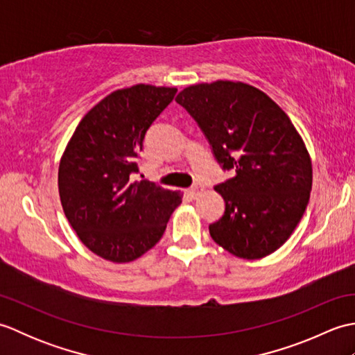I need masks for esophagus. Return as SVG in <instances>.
Masks as SVG:
<instances>
[{
  "instance_id": "esophagus-1",
  "label": "esophagus",
  "mask_w": 355,
  "mask_h": 355,
  "mask_svg": "<svg viewBox=\"0 0 355 355\" xmlns=\"http://www.w3.org/2000/svg\"><path fill=\"white\" fill-rule=\"evenodd\" d=\"M201 191H202V187L198 186V184H195V186H192L191 189H189V195H191L192 198H197V195H198Z\"/></svg>"
}]
</instances>
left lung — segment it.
<instances>
[{
	"label": "left lung",
	"mask_w": 355,
	"mask_h": 355,
	"mask_svg": "<svg viewBox=\"0 0 355 355\" xmlns=\"http://www.w3.org/2000/svg\"><path fill=\"white\" fill-rule=\"evenodd\" d=\"M175 101L189 111L216 160L235 175L214 189L225 202L209 225L233 256L261 259L286 243L310 201L313 166L296 126L259 88L239 80L186 87Z\"/></svg>",
	"instance_id": "8db88e82"
}]
</instances>
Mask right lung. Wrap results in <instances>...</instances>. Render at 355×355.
Here are the masks:
<instances>
[{
  "label": "right lung",
  "mask_w": 355,
  "mask_h": 355,
  "mask_svg": "<svg viewBox=\"0 0 355 355\" xmlns=\"http://www.w3.org/2000/svg\"><path fill=\"white\" fill-rule=\"evenodd\" d=\"M175 87L137 84L94 105L74 130L59 162L64 214L88 250L125 263L150 250L183 193L131 180L150 123L172 102Z\"/></svg>",
  "instance_id": "right-lung-1"
}]
</instances>
